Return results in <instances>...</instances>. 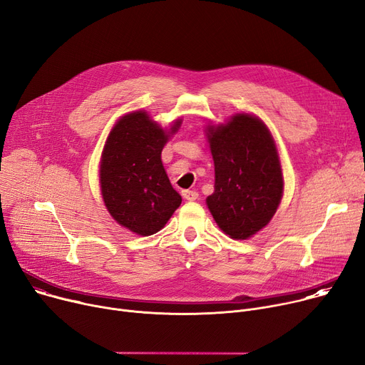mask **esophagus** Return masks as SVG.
<instances>
[{
    "instance_id": "esophagus-1",
    "label": "esophagus",
    "mask_w": 365,
    "mask_h": 365,
    "mask_svg": "<svg viewBox=\"0 0 365 365\" xmlns=\"http://www.w3.org/2000/svg\"><path fill=\"white\" fill-rule=\"evenodd\" d=\"M182 196L186 201H195V200H197V192L186 189V190H182Z\"/></svg>"
}]
</instances>
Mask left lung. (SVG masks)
<instances>
[{"label": "left lung", "instance_id": "left-lung-1", "mask_svg": "<svg viewBox=\"0 0 365 365\" xmlns=\"http://www.w3.org/2000/svg\"><path fill=\"white\" fill-rule=\"evenodd\" d=\"M215 168L207 205L231 239L245 240L267 225L281 202L284 180L275 141L260 119L237 113L225 125H208Z\"/></svg>", "mask_w": 365, "mask_h": 365}]
</instances>
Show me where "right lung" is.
<instances>
[{"mask_svg":"<svg viewBox=\"0 0 365 365\" xmlns=\"http://www.w3.org/2000/svg\"><path fill=\"white\" fill-rule=\"evenodd\" d=\"M182 119L164 130L147 112L122 116L110 130L101 161L103 201L113 220L140 236L160 231L179 208L161 163V151Z\"/></svg>","mask_w":365,"mask_h":365,"instance_id":"add662e5","label":"right lung"}]
</instances>
